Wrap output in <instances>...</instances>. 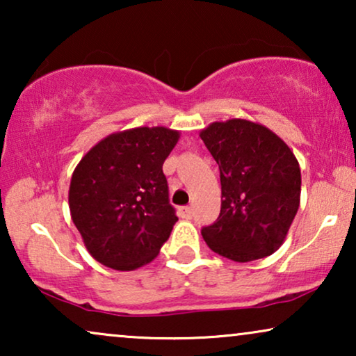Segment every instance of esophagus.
<instances>
[{
  "mask_svg": "<svg viewBox=\"0 0 356 356\" xmlns=\"http://www.w3.org/2000/svg\"><path fill=\"white\" fill-rule=\"evenodd\" d=\"M178 213H179V217H181V218H191V216H193V209L189 207V206L179 207Z\"/></svg>",
  "mask_w": 356,
  "mask_h": 356,
  "instance_id": "esophagus-1",
  "label": "esophagus"
}]
</instances>
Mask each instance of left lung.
Segmentation results:
<instances>
[{"mask_svg":"<svg viewBox=\"0 0 356 356\" xmlns=\"http://www.w3.org/2000/svg\"><path fill=\"white\" fill-rule=\"evenodd\" d=\"M201 139L220 170L222 207L204 241L235 262L270 256L284 245L298 212L301 172L291 149L264 124L213 121Z\"/></svg>","mask_w":356,"mask_h":356,"instance_id":"1","label":"left lung"}]
</instances>
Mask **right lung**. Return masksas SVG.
<instances>
[{
    "label": "right lung",
    "mask_w": 356,
    "mask_h": 356,
    "mask_svg": "<svg viewBox=\"0 0 356 356\" xmlns=\"http://www.w3.org/2000/svg\"><path fill=\"white\" fill-rule=\"evenodd\" d=\"M178 139L179 131L165 126L120 131L77 163L67 196L71 218L100 264L139 269L168 240L178 217L162 167Z\"/></svg>",
    "instance_id": "obj_1"
}]
</instances>
